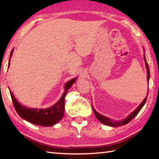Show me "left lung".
<instances>
[{"mask_svg":"<svg viewBox=\"0 0 159 159\" xmlns=\"http://www.w3.org/2000/svg\"><path fill=\"white\" fill-rule=\"evenodd\" d=\"M144 61H145V64H146V67H147V81L149 83V76H150V72H149V65H148L147 64V61L146 60V58H145V55H144ZM149 92V91H148ZM147 97H148V94L146 96V98L144 99L143 101H142V103L139 104V106L134 111L131 113V114L125 118L124 120H119V121H116V120H113L111 119H110V118L105 117L104 116L102 115V114H99V113L95 111V109L93 108V112L94 114H95L96 118H98V119L102 123H103V124H105L107 125H109V126H112V127H118V126H121L123 125H125L128 123L130 121V120L134 118V117L136 116L137 115H138V113L139 112V111L142 109V107L144 105L145 102L147 101Z\"/></svg>","mask_w":159,"mask_h":159,"instance_id":"left-lung-1","label":"left lung"}]
</instances>
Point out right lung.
I'll use <instances>...</instances> for the list:
<instances>
[{
	"label": "right lung",
	"mask_w": 159,
	"mask_h": 159,
	"mask_svg": "<svg viewBox=\"0 0 159 159\" xmlns=\"http://www.w3.org/2000/svg\"><path fill=\"white\" fill-rule=\"evenodd\" d=\"M13 50H14V48L10 52L8 67L10 66V58L12 55ZM76 78H74V79L67 82L64 86V93L60 100L53 106L46 109H31L21 105L20 103H19L15 97L13 95L11 91L10 90V95H11L12 100L16 111L20 115V116L27 120L29 123H33V124L45 126V127L54 125L60 121L64 116V98H65L67 91L71 88L72 85L76 81Z\"/></svg>",
	"instance_id": "right-lung-1"
}]
</instances>
